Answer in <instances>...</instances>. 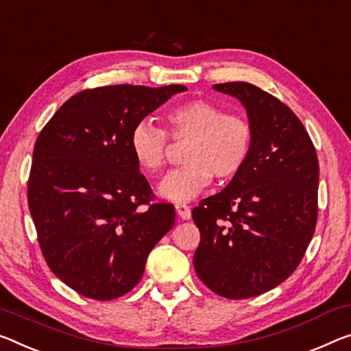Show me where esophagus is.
Wrapping results in <instances>:
<instances>
[{"instance_id": "esophagus-1", "label": "esophagus", "mask_w": 351, "mask_h": 351, "mask_svg": "<svg viewBox=\"0 0 351 351\" xmlns=\"http://www.w3.org/2000/svg\"><path fill=\"white\" fill-rule=\"evenodd\" d=\"M175 209H176V214H178V217H180V219H182V220L191 219V215H192L191 208H189L186 203H176Z\"/></svg>"}]
</instances>
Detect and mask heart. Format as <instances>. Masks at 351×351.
I'll list each match as a JSON object with an SVG mask.
<instances>
[{
	"label": "heart",
	"instance_id": "heart-1",
	"mask_svg": "<svg viewBox=\"0 0 351 351\" xmlns=\"http://www.w3.org/2000/svg\"><path fill=\"white\" fill-rule=\"evenodd\" d=\"M167 134L148 121L131 131L130 147L137 165L156 175L167 162V136L187 141L184 165L164 178L159 193L171 202H187L209 184L213 176L228 181L241 173L253 148V125L245 115L225 112L206 99H189L165 112Z\"/></svg>",
	"mask_w": 351,
	"mask_h": 351
}]
</instances>
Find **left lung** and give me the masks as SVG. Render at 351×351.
Wrapping results in <instances>:
<instances>
[{
    "label": "left lung",
    "mask_w": 351,
    "mask_h": 351,
    "mask_svg": "<svg viewBox=\"0 0 351 351\" xmlns=\"http://www.w3.org/2000/svg\"><path fill=\"white\" fill-rule=\"evenodd\" d=\"M213 88L243 104L254 138L241 173L192 210L202 236L193 267L217 295L242 300L302 263L317 223L319 159L302 121L274 95L242 81Z\"/></svg>",
    "instance_id": "1"
}]
</instances>
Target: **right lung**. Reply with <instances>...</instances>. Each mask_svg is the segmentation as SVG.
<instances>
[{
  "label": "right lung",
  "instance_id": "right-lung-1",
  "mask_svg": "<svg viewBox=\"0 0 351 351\" xmlns=\"http://www.w3.org/2000/svg\"><path fill=\"white\" fill-rule=\"evenodd\" d=\"M186 86L86 88L60 106L38 134L27 204L53 274L92 300L134 287L147 258L175 225L154 202L131 153V131Z\"/></svg>",
  "mask_w": 351,
  "mask_h": 351
}]
</instances>
